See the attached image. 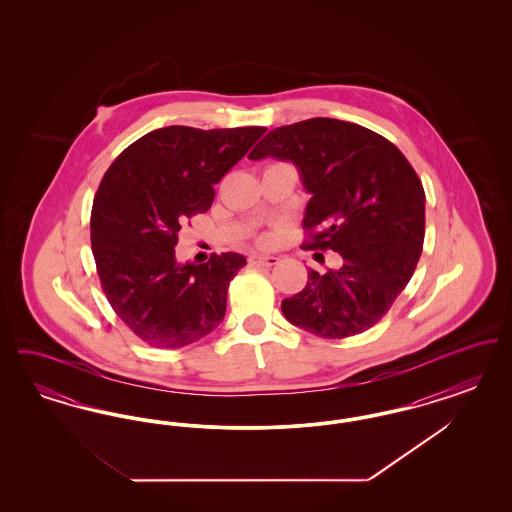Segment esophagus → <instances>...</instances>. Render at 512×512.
<instances>
[{
	"instance_id": "obj_1",
	"label": "esophagus",
	"mask_w": 512,
	"mask_h": 512,
	"mask_svg": "<svg viewBox=\"0 0 512 512\" xmlns=\"http://www.w3.org/2000/svg\"><path fill=\"white\" fill-rule=\"evenodd\" d=\"M278 257H274V255H251L249 257V263L251 265H257V267H274V265H278Z\"/></svg>"
}]
</instances>
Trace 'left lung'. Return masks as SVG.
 I'll use <instances>...</instances> for the list:
<instances>
[{
  "label": "left lung",
  "instance_id": "left-lung-1",
  "mask_svg": "<svg viewBox=\"0 0 512 512\" xmlns=\"http://www.w3.org/2000/svg\"><path fill=\"white\" fill-rule=\"evenodd\" d=\"M290 161L311 194L303 249L338 251L343 265L309 270L305 288L282 301L292 324L340 340L374 326L413 276L424 242L426 195L405 155L384 136L338 119L270 130L251 161Z\"/></svg>",
  "mask_w": 512,
  "mask_h": 512
}]
</instances>
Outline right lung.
Returning a JSON list of instances; mask_svg holds the SVG:
<instances>
[{
	"instance_id": "add662e5",
	"label": "right lung",
	"mask_w": 512,
	"mask_h": 512,
	"mask_svg": "<svg viewBox=\"0 0 512 512\" xmlns=\"http://www.w3.org/2000/svg\"><path fill=\"white\" fill-rule=\"evenodd\" d=\"M267 132L263 126L199 130L165 126L126 147L94 197L90 232L101 288L140 338L178 349L211 334L226 313L240 253L180 265L182 224L205 213L215 184Z\"/></svg>"
}]
</instances>
